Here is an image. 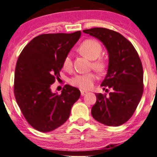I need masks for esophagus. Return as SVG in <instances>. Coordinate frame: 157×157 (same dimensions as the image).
Instances as JSON below:
<instances>
[{
    "mask_svg": "<svg viewBox=\"0 0 157 157\" xmlns=\"http://www.w3.org/2000/svg\"><path fill=\"white\" fill-rule=\"evenodd\" d=\"M86 93H87V91H86L81 90V96H83V95H85V94H86Z\"/></svg>",
    "mask_w": 157,
    "mask_h": 157,
    "instance_id": "34e87169",
    "label": "esophagus"
}]
</instances>
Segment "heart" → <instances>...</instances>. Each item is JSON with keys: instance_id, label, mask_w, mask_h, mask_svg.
<instances>
[{"instance_id": "b5f03b06", "label": "heart", "mask_w": 157, "mask_h": 157, "mask_svg": "<svg viewBox=\"0 0 157 157\" xmlns=\"http://www.w3.org/2000/svg\"><path fill=\"white\" fill-rule=\"evenodd\" d=\"M78 50L83 56L86 57L89 60H93L91 65L93 68L97 72L102 73L106 70L107 62L105 59L99 57L102 52V47L98 41L92 39L84 40L79 45ZM72 66V58L71 55H68L64 59L63 67L66 71H71ZM96 78V75L93 73L79 74L71 79V83L73 86L78 87L82 90H88L93 86L94 82Z\"/></svg>"}]
</instances>
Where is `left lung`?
Here are the masks:
<instances>
[{
  "instance_id": "obj_1",
  "label": "left lung",
  "mask_w": 157,
  "mask_h": 157,
  "mask_svg": "<svg viewBox=\"0 0 157 157\" xmlns=\"http://www.w3.org/2000/svg\"><path fill=\"white\" fill-rule=\"evenodd\" d=\"M83 32L98 39L107 49L108 68L101 86L113 90L108 97L96 94L91 115L104 125H123L133 115L143 94L141 61L133 44L118 32L98 27Z\"/></svg>"
}]
</instances>
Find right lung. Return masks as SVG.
Listing matches in <instances>:
<instances>
[{
	"instance_id": "add662e5",
	"label": "right lung",
	"mask_w": 157,
	"mask_h": 157,
	"mask_svg": "<svg viewBox=\"0 0 157 157\" xmlns=\"http://www.w3.org/2000/svg\"><path fill=\"white\" fill-rule=\"evenodd\" d=\"M81 34L39 35L26 44L18 58L14 95L24 117L39 131H52L66 123L80 97L79 89L70 85H66L60 94L52 92L50 86L60 76L64 59Z\"/></svg>"
}]
</instances>
